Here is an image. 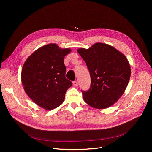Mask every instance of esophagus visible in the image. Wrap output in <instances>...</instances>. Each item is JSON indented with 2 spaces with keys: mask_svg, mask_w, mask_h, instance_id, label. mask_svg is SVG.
I'll return each instance as SVG.
<instances>
[{
  "mask_svg": "<svg viewBox=\"0 0 152 152\" xmlns=\"http://www.w3.org/2000/svg\"><path fill=\"white\" fill-rule=\"evenodd\" d=\"M73 86H78V83L77 82V81H73Z\"/></svg>",
  "mask_w": 152,
  "mask_h": 152,
  "instance_id": "esophagus-1",
  "label": "esophagus"
}]
</instances>
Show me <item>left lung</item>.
I'll list each match as a JSON object with an SVG mask.
<instances>
[{
  "instance_id": "1",
  "label": "left lung",
  "mask_w": 152,
  "mask_h": 152,
  "mask_svg": "<svg viewBox=\"0 0 152 152\" xmlns=\"http://www.w3.org/2000/svg\"><path fill=\"white\" fill-rule=\"evenodd\" d=\"M77 52L85 61L91 78L90 89L83 91L84 101L98 109L107 108L124 92L131 76V67L125 56L115 48L95 43L89 49Z\"/></svg>"
}]
</instances>
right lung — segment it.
I'll use <instances>...</instances> for the list:
<instances>
[{
    "mask_svg": "<svg viewBox=\"0 0 152 152\" xmlns=\"http://www.w3.org/2000/svg\"><path fill=\"white\" fill-rule=\"evenodd\" d=\"M71 49L55 44L40 47L24 63L21 82L25 92L35 103L46 110L59 107L72 86L65 77V56Z\"/></svg>",
    "mask_w": 152,
    "mask_h": 152,
    "instance_id": "right-lung-1",
    "label": "right lung"
}]
</instances>
